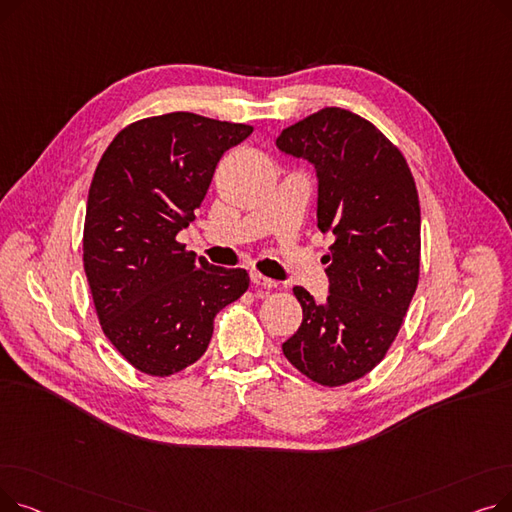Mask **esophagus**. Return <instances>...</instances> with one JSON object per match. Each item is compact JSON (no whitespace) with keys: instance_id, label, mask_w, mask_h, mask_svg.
Listing matches in <instances>:
<instances>
[{"instance_id":"obj_1","label":"esophagus","mask_w":512,"mask_h":512,"mask_svg":"<svg viewBox=\"0 0 512 512\" xmlns=\"http://www.w3.org/2000/svg\"><path fill=\"white\" fill-rule=\"evenodd\" d=\"M251 282H253L255 286H261V288H278V282H276V280L265 278V276H261V274H257V272H251Z\"/></svg>"}]
</instances>
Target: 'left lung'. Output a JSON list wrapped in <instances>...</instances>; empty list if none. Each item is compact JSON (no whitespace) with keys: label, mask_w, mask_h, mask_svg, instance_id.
<instances>
[{"label":"left lung","mask_w":512,"mask_h":512,"mask_svg":"<svg viewBox=\"0 0 512 512\" xmlns=\"http://www.w3.org/2000/svg\"><path fill=\"white\" fill-rule=\"evenodd\" d=\"M276 147L317 174V228L334 234L328 299L292 292L303 324L284 357L321 386L355 382L394 342L419 282L421 213L402 153L365 118L324 107L282 130Z\"/></svg>","instance_id":"left-lung-1"}]
</instances>
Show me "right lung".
Instances as JSON below:
<instances>
[{"label":"right lung","instance_id":"1","mask_svg":"<svg viewBox=\"0 0 512 512\" xmlns=\"http://www.w3.org/2000/svg\"><path fill=\"white\" fill-rule=\"evenodd\" d=\"M247 124L172 112L120 130L87 199L83 261L103 334L143 373L166 378L207 351L213 317L249 288L245 270L186 251L220 157Z\"/></svg>","mask_w":512,"mask_h":512}]
</instances>
